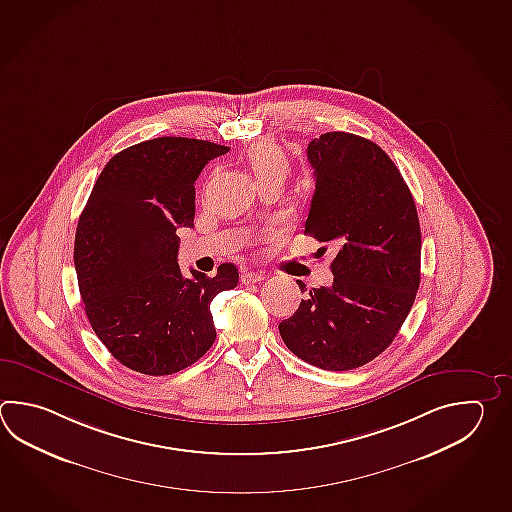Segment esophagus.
I'll list each match as a JSON object with an SVG mask.
<instances>
[{
	"label": "esophagus",
	"instance_id": "esophagus-1",
	"mask_svg": "<svg viewBox=\"0 0 512 512\" xmlns=\"http://www.w3.org/2000/svg\"><path fill=\"white\" fill-rule=\"evenodd\" d=\"M242 284H255V282L264 281V273L261 272H242L240 273Z\"/></svg>",
	"mask_w": 512,
	"mask_h": 512
}]
</instances>
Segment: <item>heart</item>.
<instances>
[{
    "instance_id": "b5f03b06",
    "label": "heart",
    "mask_w": 512,
    "mask_h": 512,
    "mask_svg": "<svg viewBox=\"0 0 512 512\" xmlns=\"http://www.w3.org/2000/svg\"><path fill=\"white\" fill-rule=\"evenodd\" d=\"M246 162L257 182H262L266 178L286 177L290 169L288 155L272 140H262L253 144L246 151Z\"/></svg>"
}]
</instances>
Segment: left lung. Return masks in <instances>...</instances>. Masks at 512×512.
<instances>
[{
  "instance_id": "1",
  "label": "left lung",
  "mask_w": 512,
  "mask_h": 512,
  "mask_svg": "<svg viewBox=\"0 0 512 512\" xmlns=\"http://www.w3.org/2000/svg\"><path fill=\"white\" fill-rule=\"evenodd\" d=\"M306 153L315 193L304 235L335 244L334 284L310 290L279 332L306 363L352 370L388 348L414 304L418 211L396 164L372 140L332 131L313 138Z\"/></svg>"
}]
</instances>
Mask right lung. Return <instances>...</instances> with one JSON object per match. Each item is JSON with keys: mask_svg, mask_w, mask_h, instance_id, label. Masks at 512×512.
I'll list each match as a JSON object with an SVG mask.
<instances>
[{"mask_svg": "<svg viewBox=\"0 0 512 512\" xmlns=\"http://www.w3.org/2000/svg\"><path fill=\"white\" fill-rule=\"evenodd\" d=\"M230 147L162 136L107 162L78 220L74 266L94 334L122 365L169 376L215 343L209 304L239 282L220 264L215 277L180 272L178 228L195 219V180Z\"/></svg>", "mask_w": 512, "mask_h": 512, "instance_id": "1", "label": "right lung"}]
</instances>
